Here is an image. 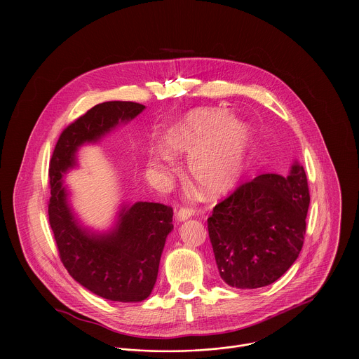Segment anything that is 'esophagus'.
Wrapping results in <instances>:
<instances>
[{
    "label": "esophagus",
    "instance_id": "1",
    "mask_svg": "<svg viewBox=\"0 0 359 359\" xmlns=\"http://www.w3.org/2000/svg\"><path fill=\"white\" fill-rule=\"evenodd\" d=\"M194 215V210L189 207H181L177 212H175V218L178 221H185L188 218H191Z\"/></svg>",
    "mask_w": 359,
    "mask_h": 359
}]
</instances>
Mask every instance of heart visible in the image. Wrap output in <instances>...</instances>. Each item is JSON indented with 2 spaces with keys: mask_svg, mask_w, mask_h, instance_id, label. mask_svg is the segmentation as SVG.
<instances>
[{
  "mask_svg": "<svg viewBox=\"0 0 359 359\" xmlns=\"http://www.w3.org/2000/svg\"><path fill=\"white\" fill-rule=\"evenodd\" d=\"M249 127L245 121L229 117L222 109H195L168 128L166 148L156 149L151 161L158 168H168L175 154H192L188 171L198 187L208 195L229 191L238 182L249 144Z\"/></svg>",
  "mask_w": 359,
  "mask_h": 359,
  "instance_id": "heart-1",
  "label": "heart"
}]
</instances>
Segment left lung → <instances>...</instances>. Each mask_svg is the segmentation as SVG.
Returning a JSON list of instances; mask_svg holds the SVG:
<instances>
[{
    "mask_svg": "<svg viewBox=\"0 0 359 359\" xmlns=\"http://www.w3.org/2000/svg\"><path fill=\"white\" fill-rule=\"evenodd\" d=\"M308 205L307 175L299 163L287 177L261 174L239 185L207 219L221 279L239 289L278 280L302 252Z\"/></svg>",
    "mask_w": 359,
    "mask_h": 359,
    "instance_id": "8db88e82",
    "label": "left lung"
}]
</instances>
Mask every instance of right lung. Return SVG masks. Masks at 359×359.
<instances>
[{
  "label": "right lung",
  "instance_id": "obj_1",
  "mask_svg": "<svg viewBox=\"0 0 359 359\" xmlns=\"http://www.w3.org/2000/svg\"><path fill=\"white\" fill-rule=\"evenodd\" d=\"M144 109L141 103L123 101L91 107L62 131L50 161L48 217L60 261L81 286L120 303L142 302L152 293L165 238L174 228L172 208L149 202L124 205L114 231L90 233L79 225L67 205L62 175L76 165L79 147L97 142Z\"/></svg>",
  "mask_w": 359,
  "mask_h": 359
}]
</instances>
